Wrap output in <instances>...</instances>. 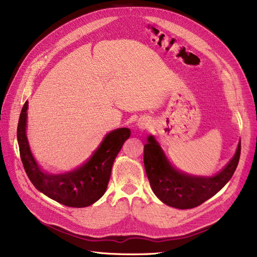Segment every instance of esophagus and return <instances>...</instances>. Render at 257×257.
Masks as SVG:
<instances>
[{"instance_id":"1","label":"esophagus","mask_w":257,"mask_h":257,"mask_svg":"<svg viewBox=\"0 0 257 257\" xmlns=\"http://www.w3.org/2000/svg\"><path fill=\"white\" fill-rule=\"evenodd\" d=\"M138 127H139L140 129H145V128L147 127V123H146L144 120H141V121L138 122Z\"/></svg>"}]
</instances>
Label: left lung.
<instances>
[{"instance_id": "left-lung-1", "label": "left lung", "mask_w": 257, "mask_h": 257, "mask_svg": "<svg viewBox=\"0 0 257 257\" xmlns=\"http://www.w3.org/2000/svg\"><path fill=\"white\" fill-rule=\"evenodd\" d=\"M144 145V167L154 193L174 208L190 209L218 193L233 176L239 162L241 144L226 167L212 177H195L174 169L151 136Z\"/></svg>"}]
</instances>
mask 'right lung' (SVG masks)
Here are the masks:
<instances>
[{
	"instance_id": "right-lung-1",
	"label": "right lung",
	"mask_w": 257,
	"mask_h": 257,
	"mask_svg": "<svg viewBox=\"0 0 257 257\" xmlns=\"http://www.w3.org/2000/svg\"><path fill=\"white\" fill-rule=\"evenodd\" d=\"M27 110L28 101L21 110L17 139L20 158L31 183L40 192L65 206L81 208L97 202L105 192L113 162L130 137V130L118 128L109 132L84 164L71 172L56 175L41 171L31 154L26 134Z\"/></svg>"
}]
</instances>
